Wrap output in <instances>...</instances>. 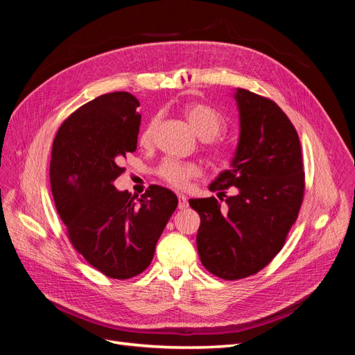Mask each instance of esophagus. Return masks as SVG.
<instances>
[{
  "mask_svg": "<svg viewBox=\"0 0 355 355\" xmlns=\"http://www.w3.org/2000/svg\"><path fill=\"white\" fill-rule=\"evenodd\" d=\"M178 200H179V209L180 210H184V209H187L188 207V198H187V196H184V194H178Z\"/></svg>",
  "mask_w": 355,
  "mask_h": 355,
  "instance_id": "34e87169",
  "label": "esophagus"
}]
</instances>
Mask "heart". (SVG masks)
<instances>
[{
	"instance_id": "1",
	"label": "heart",
	"mask_w": 355,
	"mask_h": 355,
	"mask_svg": "<svg viewBox=\"0 0 355 355\" xmlns=\"http://www.w3.org/2000/svg\"><path fill=\"white\" fill-rule=\"evenodd\" d=\"M184 114L192 130H194V133L200 139H202V141H210V139L216 137L222 132L223 118L216 110L210 108L209 105L188 103L184 108ZM154 127H155V121H153L146 127V130L144 132L141 139L144 145H148L151 142L153 135H154ZM211 154L218 159L227 158V153H225L220 146H211ZM198 173H200V168L196 164L184 163V161L173 159V158L163 161V164H161L158 168L159 178L166 180L168 185L179 189L185 188L188 185V182L192 178H196Z\"/></svg>"
}]
</instances>
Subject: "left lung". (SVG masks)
I'll use <instances>...</instances> for the list:
<instances>
[{"label":"left lung","mask_w":355,"mask_h":355,"mask_svg":"<svg viewBox=\"0 0 355 355\" xmlns=\"http://www.w3.org/2000/svg\"><path fill=\"white\" fill-rule=\"evenodd\" d=\"M240 116L231 168L209 185L218 197L231 186L237 196L191 198L200 214L197 249L201 263L223 280L259 272L283 249L304 198L299 136L275 102L249 90L234 93Z\"/></svg>","instance_id":"obj_1"}]
</instances>
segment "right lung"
Wrapping results in <instances>:
<instances>
[{"label": "right lung", "mask_w": 355, "mask_h": 355, "mask_svg": "<svg viewBox=\"0 0 355 355\" xmlns=\"http://www.w3.org/2000/svg\"><path fill=\"white\" fill-rule=\"evenodd\" d=\"M139 101L127 92L99 96L62 123L53 142L50 185L75 250L116 280L144 272L178 197L151 185L137 198L118 191L121 161L137 146Z\"/></svg>", "instance_id": "add662e5"}]
</instances>
